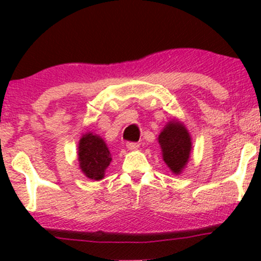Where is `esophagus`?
<instances>
[{
  "label": "esophagus",
  "mask_w": 261,
  "mask_h": 261,
  "mask_svg": "<svg viewBox=\"0 0 261 261\" xmlns=\"http://www.w3.org/2000/svg\"><path fill=\"white\" fill-rule=\"evenodd\" d=\"M126 147H127V149H130V151H135V149H137L140 147V145L136 142H127Z\"/></svg>",
  "instance_id": "1"
}]
</instances>
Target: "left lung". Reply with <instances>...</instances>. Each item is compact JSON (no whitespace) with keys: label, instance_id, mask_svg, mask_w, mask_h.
<instances>
[{"label":"left lung","instance_id":"8db88e82","mask_svg":"<svg viewBox=\"0 0 261 261\" xmlns=\"http://www.w3.org/2000/svg\"><path fill=\"white\" fill-rule=\"evenodd\" d=\"M158 142L164 163L172 170L173 174H181L193 148L191 136L185 125L178 119H172L158 135Z\"/></svg>","mask_w":261,"mask_h":261}]
</instances>
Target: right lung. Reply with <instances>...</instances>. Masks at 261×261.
Instances as JSON below:
<instances>
[{
    "label": "right lung",
    "mask_w": 261,
    "mask_h": 261,
    "mask_svg": "<svg viewBox=\"0 0 261 261\" xmlns=\"http://www.w3.org/2000/svg\"><path fill=\"white\" fill-rule=\"evenodd\" d=\"M112 162V154L106 141L99 135L86 133L79 142L80 169L91 180L99 181Z\"/></svg>",
    "instance_id": "add662e5"
}]
</instances>
